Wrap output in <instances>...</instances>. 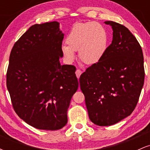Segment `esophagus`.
<instances>
[{
    "instance_id": "1",
    "label": "esophagus",
    "mask_w": 150,
    "mask_h": 150,
    "mask_svg": "<svg viewBox=\"0 0 150 150\" xmlns=\"http://www.w3.org/2000/svg\"><path fill=\"white\" fill-rule=\"evenodd\" d=\"M82 70H79V69H77L76 70V72H75V74H76V76H77V78H78V79L80 78L81 74H82Z\"/></svg>"
}]
</instances>
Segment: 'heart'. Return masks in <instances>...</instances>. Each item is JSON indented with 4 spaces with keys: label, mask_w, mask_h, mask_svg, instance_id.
Returning a JSON list of instances; mask_svg holds the SVG:
<instances>
[{
    "label": "heart",
    "mask_w": 150,
    "mask_h": 150,
    "mask_svg": "<svg viewBox=\"0 0 150 150\" xmlns=\"http://www.w3.org/2000/svg\"><path fill=\"white\" fill-rule=\"evenodd\" d=\"M68 45H63L61 51L65 59L75 61V51L83 63L94 64L103 58L107 49L108 37L104 27L95 22L77 23L73 25L66 38Z\"/></svg>",
    "instance_id": "obj_1"
}]
</instances>
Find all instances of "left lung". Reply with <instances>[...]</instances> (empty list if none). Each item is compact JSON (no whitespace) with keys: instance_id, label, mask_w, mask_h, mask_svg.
<instances>
[{"instance_id":"left-lung-1","label":"left lung","mask_w":150,"mask_h":150,"mask_svg":"<svg viewBox=\"0 0 150 150\" xmlns=\"http://www.w3.org/2000/svg\"><path fill=\"white\" fill-rule=\"evenodd\" d=\"M113 40L103 58L80 77L89 119L108 126L130 116L138 102L144 85L142 48L130 30L113 21Z\"/></svg>"}]
</instances>
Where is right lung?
<instances>
[{"label":"right lung","mask_w":150,"mask_h":150,"mask_svg":"<svg viewBox=\"0 0 150 150\" xmlns=\"http://www.w3.org/2000/svg\"><path fill=\"white\" fill-rule=\"evenodd\" d=\"M63 37L59 22L36 24L10 52L6 83L13 108L27 124L40 130L66 125L70 100L78 88L76 68L60 63Z\"/></svg>","instance_id":"right-lung-1"}]
</instances>
